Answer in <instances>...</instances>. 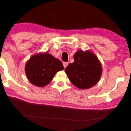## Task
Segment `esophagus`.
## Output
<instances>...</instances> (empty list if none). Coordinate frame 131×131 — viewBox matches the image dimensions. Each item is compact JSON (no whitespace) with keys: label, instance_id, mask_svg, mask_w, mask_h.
Listing matches in <instances>:
<instances>
[{"label":"esophagus","instance_id":"obj_1","mask_svg":"<svg viewBox=\"0 0 131 131\" xmlns=\"http://www.w3.org/2000/svg\"><path fill=\"white\" fill-rule=\"evenodd\" d=\"M63 67H64V68H66V67H67L68 66V63L63 62Z\"/></svg>","mask_w":131,"mask_h":131}]
</instances>
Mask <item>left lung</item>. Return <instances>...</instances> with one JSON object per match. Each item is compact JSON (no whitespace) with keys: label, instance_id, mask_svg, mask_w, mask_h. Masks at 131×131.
Segmentation results:
<instances>
[{"label":"left lung","instance_id":"8db88e82","mask_svg":"<svg viewBox=\"0 0 131 131\" xmlns=\"http://www.w3.org/2000/svg\"><path fill=\"white\" fill-rule=\"evenodd\" d=\"M74 62L69 64L65 72L71 82L78 88L89 89L100 80L102 72L100 63L90 51H78L74 55Z\"/></svg>","mask_w":131,"mask_h":131}]
</instances>
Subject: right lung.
Instances as JSON below:
<instances>
[{
  "instance_id": "add662e5",
  "label": "right lung",
  "mask_w": 131,
  "mask_h": 131,
  "mask_svg": "<svg viewBox=\"0 0 131 131\" xmlns=\"http://www.w3.org/2000/svg\"><path fill=\"white\" fill-rule=\"evenodd\" d=\"M63 66L59 59L51 54L43 53L32 56L25 65V72L32 85L39 87L46 86Z\"/></svg>"
}]
</instances>
